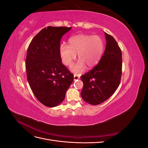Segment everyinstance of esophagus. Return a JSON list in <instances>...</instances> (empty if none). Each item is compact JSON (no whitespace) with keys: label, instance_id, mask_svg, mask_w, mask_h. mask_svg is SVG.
Wrapping results in <instances>:
<instances>
[{"label":"esophagus","instance_id":"esophagus-1","mask_svg":"<svg viewBox=\"0 0 148 148\" xmlns=\"http://www.w3.org/2000/svg\"><path fill=\"white\" fill-rule=\"evenodd\" d=\"M80 77L78 74H74V80H77L79 79Z\"/></svg>","mask_w":148,"mask_h":148}]
</instances>
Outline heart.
<instances>
[{
    "label": "heart",
    "mask_w": 148,
    "mask_h": 148,
    "mask_svg": "<svg viewBox=\"0 0 148 148\" xmlns=\"http://www.w3.org/2000/svg\"><path fill=\"white\" fill-rule=\"evenodd\" d=\"M104 49L102 39L98 36L78 34L69 39V46L60 47V55L62 62L71 66L78 53L80 60L73 67V71L78 72L83 70L84 65L91 68L99 61Z\"/></svg>",
    "instance_id": "obj_1"
}]
</instances>
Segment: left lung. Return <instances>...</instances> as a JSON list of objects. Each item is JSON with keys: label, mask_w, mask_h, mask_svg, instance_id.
<instances>
[{"label": "left lung", "mask_w": 148, "mask_h": 148, "mask_svg": "<svg viewBox=\"0 0 148 148\" xmlns=\"http://www.w3.org/2000/svg\"><path fill=\"white\" fill-rule=\"evenodd\" d=\"M106 47L104 54L94 68L81 76L83 99L98 105L113 95L119 86L122 71V51L115 39L105 33Z\"/></svg>", "instance_id": "left-lung-1"}]
</instances>
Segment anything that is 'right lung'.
<instances>
[{"instance_id": "add662e5", "label": "right lung", "mask_w": 148, "mask_h": 148, "mask_svg": "<svg viewBox=\"0 0 148 148\" xmlns=\"http://www.w3.org/2000/svg\"><path fill=\"white\" fill-rule=\"evenodd\" d=\"M71 27L47 26L32 39L26 57L29 86L37 99L47 107L59 105L73 81V75L62 64L60 40Z\"/></svg>"}]
</instances>
